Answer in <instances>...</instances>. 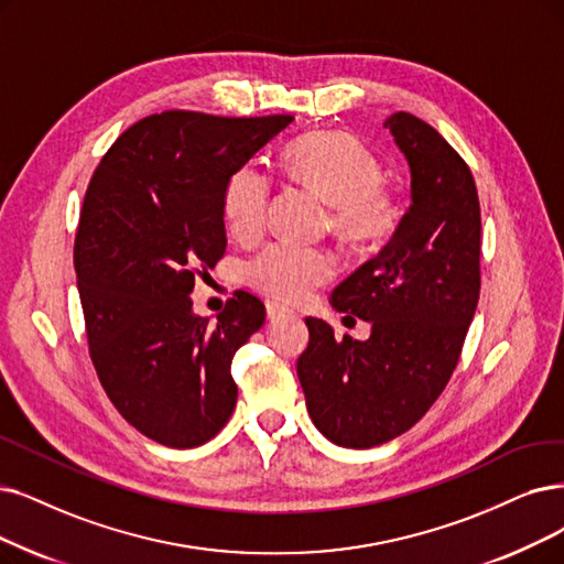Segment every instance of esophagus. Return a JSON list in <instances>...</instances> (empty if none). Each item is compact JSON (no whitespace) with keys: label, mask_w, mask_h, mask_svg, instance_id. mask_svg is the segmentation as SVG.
Masks as SVG:
<instances>
[{"label":"esophagus","mask_w":564,"mask_h":564,"mask_svg":"<svg viewBox=\"0 0 564 564\" xmlns=\"http://www.w3.org/2000/svg\"><path fill=\"white\" fill-rule=\"evenodd\" d=\"M265 314H268L270 322H275V319L284 317V314H289V310L282 307L280 303H268V305H265Z\"/></svg>","instance_id":"1"}]
</instances>
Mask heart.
I'll use <instances>...</instances> for the list:
<instances>
[{
  "mask_svg": "<svg viewBox=\"0 0 564 564\" xmlns=\"http://www.w3.org/2000/svg\"><path fill=\"white\" fill-rule=\"evenodd\" d=\"M291 183L324 198L330 229L354 247L387 240L400 224L398 194L381 183L375 154L343 131H312L282 154ZM270 177L254 164H242L221 189V213L229 234L257 240L265 229ZM337 270V257L326 247L270 242L247 261L245 280L263 296L280 303H301L326 284Z\"/></svg>",
  "mask_w": 564,
  "mask_h": 564,
  "instance_id": "heart-1",
  "label": "heart"
}]
</instances>
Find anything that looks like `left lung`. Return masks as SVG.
<instances>
[{
  "label": "left lung",
  "instance_id": "8db88e82",
  "mask_svg": "<svg viewBox=\"0 0 564 564\" xmlns=\"http://www.w3.org/2000/svg\"><path fill=\"white\" fill-rule=\"evenodd\" d=\"M412 171V206L330 303L372 324L368 340L307 317L296 370L312 423L337 446L395 440L452 379L481 289V208L463 156L412 112L384 122Z\"/></svg>",
  "mask_w": 564,
  "mask_h": 564
}]
</instances>
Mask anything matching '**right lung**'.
Here are the masks:
<instances>
[{"mask_svg":"<svg viewBox=\"0 0 564 564\" xmlns=\"http://www.w3.org/2000/svg\"><path fill=\"white\" fill-rule=\"evenodd\" d=\"M291 120L164 110L131 124L87 185L74 265L89 358L118 412L164 446L206 444L236 408L231 360L265 307L238 291L210 324L189 294L227 250L224 183Z\"/></svg>","mask_w":564,"mask_h":564,"instance_id":"right-lung-1","label":"right lung"}]
</instances>
